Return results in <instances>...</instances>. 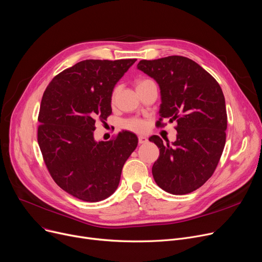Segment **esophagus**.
Returning <instances> with one entry per match:
<instances>
[{"label":"esophagus","instance_id":"obj_1","mask_svg":"<svg viewBox=\"0 0 262 262\" xmlns=\"http://www.w3.org/2000/svg\"><path fill=\"white\" fill-rule=\"evenodd\" d=\"M138 142H139V144H142V143H146L147 142V139H146V137H144V136H139L138 137Z\"/></svg>","mask_w":262,"mask_h":262}]
</instances>
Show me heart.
<instances>
[{
	"label": "heart",
	"mask_w": 262,
	"mask_h": 262,
	"mask_svg": "<svg viewBox=\"0 0 262 262\" xmlns=\"http://www.w3.org/2000/svg\"><path fill=\"white\" fill-rule=\"evenodd\" d=\"M147 81H151V80H149V79H140V80H137L136 81V89L144 84ZM119 90H120V88L118 85L115 86V89L112 90L111 95H110V100L112 101V103L116 100L117 95L119 93ZM123 127L128 129V130L140 132V130H143V128H144V123L139 119H128V120L123 122Z\"/></svg>",
	"instance_id": "heart-1"
}]
</instances>
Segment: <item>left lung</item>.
Masks as SVG:
<instances>
[{"instance_id": "obj_1", "label": "left lung", "mask_w": 262, "mask_h": 262, "mask_svg": "<svg viewBox=\"0 0 262 262\" xmlns=\"http://www.w3.org/2000/svg\"><path fill=\"white\" fill-rule=\"evenodd\" d=\"M137 67L161 88L159 126L166 125L163 119L178 123L171 145L158 136L149 139L159 149L153 178L170 194H188L212 177L224 150L227 112L223 91L214 77L185 56L141 60Z\"/></svg>"}]
</instances>
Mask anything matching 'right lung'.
I'll return each instance as SVG.
<instances>
[{
	"label": "right lung",
	"mask_w": 262,
	"mask_h": 262,
	"mask_svg": "<svg viewBox=\"0 0 262 262\" xmlns=\"http://www.w3.org/2000/svg\"><path fill=\"white\" fill-rule=\"evenodd\" d=\"M136 61L84 60L56 75L45 90L37 129L43 162L55 183L78 199L96 202L112 195L137 147V136L126 130L109 141L94 140L96 122L112 112L113 88Z\"/></svg>",
	"instance_id": "add662e5"
}]
</instances>
